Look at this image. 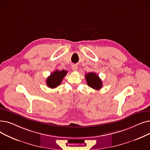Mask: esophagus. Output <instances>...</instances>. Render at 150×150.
<instances>
[{"label":"esophagus","instance_id":"1","mask_svg":"<svg viewBox=\"0 0 150 150\" xmlns=\"http://www.w3.org/2000/svg\"><path fill=\"white\" fill-rule=\"evenodd\" d=\"M72 70H73L74 71H77L78 67V66H77L76 65H73V66H72Z\"/></svg>","mask_w":150,"mask_h":150}]
</instances>
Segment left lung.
<instances>
[{"label":"left lung","instance_id":"left-lung-1","mask_svg":"<svg viewBox=\"0 0 150 150\" xmlns=\"http://www.w3.org/2000/svg\"><path fill=\"white\" fill-rule=\"evenodd\" d=\"M85 77L89 87L96 90H99L101 88L103 83L97 74L94 72H90L86 74Z\"/></svg>","mask_w":150,"mask_h":150}]
</instances>
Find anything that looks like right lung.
I'll return each instance as SVG.
<instances>
[{
	"instance_id": "right-lung-1",
	"label": "right lung",
	"mask_w": 150,
	"mask_h": 150,
	"mask_svg": "<svg viewBox=\"0 0 150 150\" xmlns=\"http://www.w3.org/2000/svg\"><path fill=\"white\" fill-rule=\"evenodd\" d=\"M67 72L65 70H54L50 75L47 78L46 83L49 88L53 89L58 87L61 84L64 77L66 75Z\"/></svg>"
}]
</instances>
